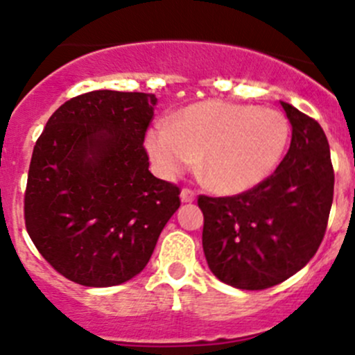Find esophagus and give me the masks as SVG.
I'll use <instances>...</instances> for the list:
<instances>
[{"label": "esophagus", "instance_id": "obj_1", "mask_svg": "<svg viewBox=\"0 0 355 355\" xmlns=\"http://www.w3.org/2000/svg\"><path fill=\"white\" fill-rule=\"evenodd\" d=\"M180 199L182 202H192L196 199V192L191 191V189H182Z\"/></svg>", "mask_w": 355, "mask_h": 355}]
</instances>
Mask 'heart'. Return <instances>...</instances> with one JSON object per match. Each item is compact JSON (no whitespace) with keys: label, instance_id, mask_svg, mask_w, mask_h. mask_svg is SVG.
I'll list each match as a JSON object with an SVG mask.
<instances>
[{"label":"heart","instance_id":"b5f03b06","mask_svg":"<svg viewBox=\"0 0 355 355\" xmlns=\"http://www.w3.org/2000/svg\"><path fill=\"white\" fill-rule=\"evenodd\" d=\"M288 137L290 123L282 111L209 99L149 130L146 149L164 178L185 173L199 157V170L211 187L234 196L273 173Z\"/></svg>","mask_w":355,"mask_h":355}]
</instances>
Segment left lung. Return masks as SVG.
<instances>
[{"instance_id": "1", "label": "left lung", "mask_w": 355, "mask_h": 355, "mask_svg": "<svg viewBox=\"0 0 355 355\" xmlns=\"http://www.w3.org/2000/svg\"><path fill=\"white\" fill-rule=\"evenodd\" d=\"M292 125L273 175L232 198L199 196L207 266L223 284L263 290L302 270L324 237L335 173L323 128L282 101Z\"/></svg>"}]
</instances>
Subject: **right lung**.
I'll return each instance as SVG.
<instances>
[{"mask_svg":"<svg viewBox=\"0 0 355 355\" xmlns=\"http://www.w3.org/2000/svg\"><path fill=\"white\" fill-rule=\"evenodd\" d=\"M156 103L146 92H85L60 106L35 142L25 228L75 284L113 287L141 273L180 206V189L149 171Z\"/></svg>","mask_w":355,"mask_h":355,"instance_id":"right-lung-1","label":"right lung"}]
</instances>
